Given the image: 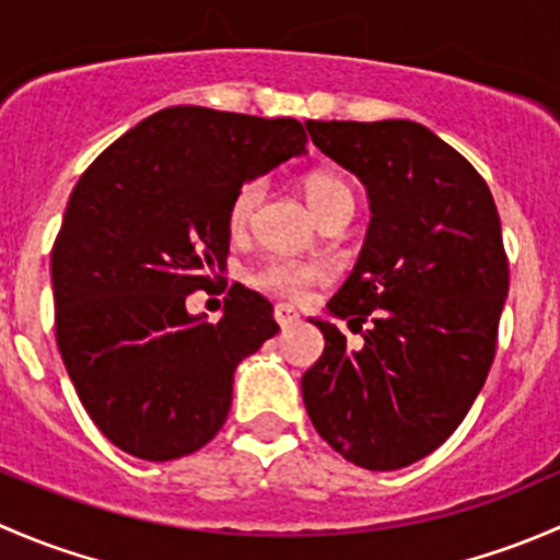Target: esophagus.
<instances>
[{"instance_id":"esophagus-1","label":"esophagus","mask_w":560,"mask_h":560,"mask_svg":"<svg viewBox=\"0 0 560 560\" xmlns=\"http://www.w3.org/2000/svg\"><path fill=\"white\" fill-rule=\"evenodd\" d=\"M273 319L279 322L281 327H295V325H301V314H298L292 306H287V303H279V306L273 308Z\"/></svg>"}]
</instances>
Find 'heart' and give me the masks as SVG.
Returning a JSON list of instances; mask_svg holds the SVG:
<instances>
[{"mask_svg": "<svg viewBox=\"0 0 560 560\" xmlns=\"http://www.w3.org/2000/svg\"><path fill=\"white\" fill-rule=\"evenodd\" d=\"M265 195V184L259 178H248L235 189L233 200L228 208V228L230 233H244L252 222L254 211H257L259 200ZM306 197L316 211V217L325 219L332 211L343 206L354 208V195L349 184L338 175L330 173H314L306 178ZM330 279V270L314 259H298V257H273L254 273L259 290L270 292V295L287 298V301H303L314 287L325 284Z\"/></svg>", "mask_w": 560, "mask_h": 560, "instance_id": "b5f03b06", "label": "heart"}]
</instances>
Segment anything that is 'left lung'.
Instances as JSON below:
<instances>
[{"label":"left lung","mask_w":560,"mask_h":560,"mask_svg":"<svg viewBox=\"0 0 560 560\" xmlns=\"http://www.w3.org/2000/svg\"><path fill=\"white\" fill-rule=\"evenodd\" d=\"M322 154L369 189L358 265L327 303L363 343L325 319V352L303 374L316 433L369 471L442 447L495 358L510 292L501 219L485 178L453 145L406 118L306 121Z\"/></svg>","instance_id":"left-lung-1"}]
</instances>
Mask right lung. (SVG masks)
<instances>
[{
	"mask_svg": "<svg viewBox=\"0 0 560 560\" xmlns=\"http://www.w3.org/2000/svg\"><path fill=\"white\" fill-rule=\"evenodd\" d=\"M306 143L295 118L175 105L107 145L75 184L50 252L56 343L118 450L175 460L224 425L235 369L279 325L244 284L230 287L219 322L191 316L186 295L228 265L235 189Z\"/></svg>",
	"mask_w": 560,
	"mask_h": 560,
	"instance_id": "add662e5",
	"label": "right lung"
}]
</instances>
